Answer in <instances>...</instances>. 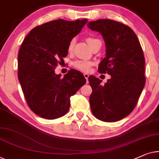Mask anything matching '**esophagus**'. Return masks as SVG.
Returning a JSON list of instances; mask_svg holds the SVG:
<instances>
[{
	"instance_id": "34e87169",
	"label": "esophagus",
	"mask_w": 159,
	"mask_h": 159,
	"mask_svg": "<svg viewBox=\"0 0 159 159\" xmlns=\"http://www.w3.org/2000/svg\"><path fill=\"white\" fill-rule=\"evenodd\" d=\"M84 77L85 79H86L87 82V80H88V77H89V75L88 74H86V73H85V74H84Z\"/></svg>"
}]
</instances>
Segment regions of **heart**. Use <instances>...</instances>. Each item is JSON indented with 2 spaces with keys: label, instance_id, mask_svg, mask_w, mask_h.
<instances>
[{
  "label": "heart",
  "instance_id": "obj_1",
  "mask_svg": "<svg viewBox=\"0 0 159 159\" xmlns=\"http://www.w3.org/2000/svg\"><path fill=\"white\" fill-rule=\"evenodd\" d=\"M95 40H96L95 39H93L91 37H88L87 39V41L89 45H90L91 43ZM75 44V39H73L71 40L70 43H69V46H68L69 52H72L73 49H74ZM92 65H93V63L90 62V61H85V60H78V61H75V62L73 63V66H74L76 69H77V70H79L84 72H89Z\"/></svg>",
  "mask_w": 159,
  "mask_h": 159
}]
</instances>
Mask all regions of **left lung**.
<instances>
[{"label": "left lung", "instance_id": "1", "mask_svg": "<svg viewBox=\"0 0 159 159\" xmlns=\"http://www.w3.org/2000/svg\"><path fill=\"white\" fill-rule=\"evenodd\" d=\"M87 26L102 36L106 47L98 72L111 76L105 84L95 76L89 77L92 112L102 121H118L133 111L145 86L141 46L130 27L116 20L99 19L87 23Z\"/></svg>", "mask_w": 159, "mask_h": 159}]
</instances>
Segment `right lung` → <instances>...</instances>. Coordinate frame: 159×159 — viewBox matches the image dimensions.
Returning <instances> with one entry per match:
<instances>
[{
	"label": "right lung",
	"instance_id": "right-lung-1",
	"mask_svg": "<svg viewBox=\"0 0 159 159\" xmlns=\"http://www.w3.org/2000/svg\"><path fill=\"white\" fill-rule=\"evenodd\" d=\"M87 19H58L34 28L24 39L18 55V77L27 104L41 118L54 120L69 111L70 98L86 83L72 69L61 77L54 69L68 54L69 43Z\"/></svg>",
	"mask_w": 159,
	"mask_h": 159
}]
</instances>
